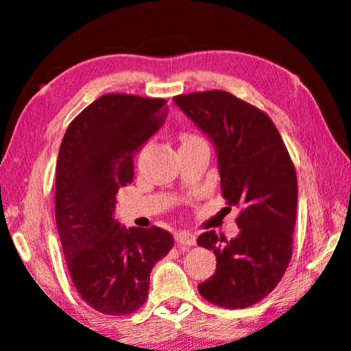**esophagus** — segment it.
Returning <instances> with one entry per match:
<instances>
[{"label": "esophagus", "instance_id": "1", "mask_svg": "<svg viewBox=\"0 0 351 351\" xmlns=\"http://www.w3.org/2000/svg\"><path fill=\"white\" fill-rule=\"evenodd\" d=\"M178 245H184V247H189V245H195L196 244V238L195 234L189 233V232H180L175 237Z\"/></svg>", "mask_w": 351, "mask_h": 351}]
</instances>
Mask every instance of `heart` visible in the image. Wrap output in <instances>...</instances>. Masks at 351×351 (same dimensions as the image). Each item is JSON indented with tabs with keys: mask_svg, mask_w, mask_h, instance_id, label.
<instances>
[{
	"mask_svg": "<svg viewBox=\"0 0 351 351\" xmlns=\"http://www.w3.org/2000/svg\"><path fill=\"white\" fill-rule=\"evenodd\" d=\"M180 139H181V145H184V144H190V143L199 141V139H202V138L193 135V133H187V132H186V133H181Z\"/></svg>",
	"mask_w": 351,
	"mask_h": 351,
	"instance_id": "1",
	"label": "heart"
}]
</instances>
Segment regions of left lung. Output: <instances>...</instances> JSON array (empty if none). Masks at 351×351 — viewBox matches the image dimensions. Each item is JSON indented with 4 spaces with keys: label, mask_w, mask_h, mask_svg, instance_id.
I'll return each instance as SVG.
<instances>
[{
    "label": "left lung",
    "mask_w": 351,
    "mask_h": 351,
    "mask_svg": "<svg viewBox=\"0 0 351 351\" xmlns=\"http://www.w3.org/2000/svg\"><path fill=\"white\" fill-rule=\"evenodd\" d=\"M173 101L213 141L221 193L228 206L241 208L237 238L227 241L213 230L197 237V245L216 256V271L197 290L219 307H250L275 289L291 259L295 165L276 125L258 107L224 90L178 95Z\"/></svg>",
    "instance_id": "left-lung-1"
}]
</instances>
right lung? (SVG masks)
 Returning <instances> with one entry per match:
<instances>
[{
	"label": "right lung",
	"instance_id": "right-lung-1",
	"mask_svg": "<svg viewBox=\"0 0 351 351\" xmlns=\"http://www.w3.org/2000/svg\"><path fill=\"white\" fill-rule=\"evenodd\" d=\"M167 101L107 93L69 124L56 162L55 218L67 269L99 313H135L149 296L154 265L173 247L159 227L127 230L113 218L119 187L133 180V156L167 114Z\"/></svg>",
	"mask_w": 351,
	"mask_h": 351
}]
</instances>
